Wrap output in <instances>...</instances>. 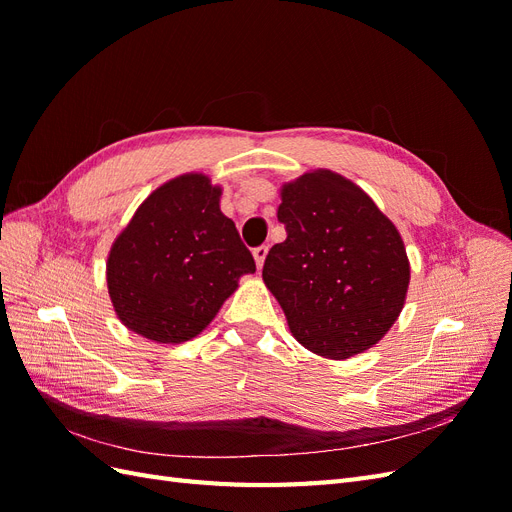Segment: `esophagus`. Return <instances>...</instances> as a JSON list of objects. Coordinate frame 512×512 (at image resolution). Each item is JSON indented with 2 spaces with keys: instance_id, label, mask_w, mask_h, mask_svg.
<instances>
[{
  "instance_id": "34e87169",
  "label": "esophagus",
  "mask_w": 512,
  "mask_h": 512,
  "mask_svg": "<svg viewBox=\"0 0 512 512\" xmlns=\"http://www.w3.org/2000/svg\"><path fill=\"white\" fill-rule=\"evenodd\" d=\"M267 252H269V247L267 245H258V247H254V260H256V267L258 269H262V265H265V258H267Z\"/></svg>"
}]
</instances>
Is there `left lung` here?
I'll return each mask as SVG.
<instances>
[{"mask_svg": "<svg viewBox=\"0 0 512 512\" xmlns=\"http://www.w3.org/2000/svg\"><path fill=\"white\" fill-rule=\"evenodd\" d=\"M262 280L297 342L348 359L384 337L406 301L410 265L397 228L359 185L314 170L284 185Z\"/></svg>", "mask_w": 512, "mask_h": 512, "instance_id": "8db88e82", "label": "left lung"}]
</instances>
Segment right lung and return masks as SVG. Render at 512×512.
<instances>
[{"instance_id":"add662e5","label":"right lung","mask_w":512,"mask_h":512,"mask_svg":"<svg viewBox=\"0 0 512 512\" xmlns=\"http://www.w3.org/2000/svg\"><path fill=\"white\" fill-rule=\"evenodd\" d=\"M256 262L220 188L203 175L164 183L138 207L106 262L108 294L128 329L160 344L196 337Z\"/></svg>"}]
</instances>
